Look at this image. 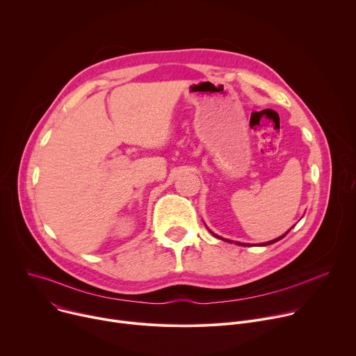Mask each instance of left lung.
Returning <instances> with one entry per match:
<instances>
[{"label": "left lung", "mask_w": 356, "mask_h": 356, "mask_svg": "<svg viewBox=\"0 0 356 356\" xmlns=\"http://www.w3.org/2000/svg\"><path fill=\"white\" fill-rule=\"evenodd\" d=\"M289 231H290V229H289ZM289 231H287V232H289ZM210 232H211V231H210ZM287 232H286V234H284V235H282V236H279V238H276V239H273V241H269V242H265V243H262V246H266V245H270V243H275V242H277V241H280V239H282V238H284V236H286V235H287ZM211 234H213V232H211ZM213 235H214V236H217V238H220V236H218V235H216V234H213ZM221 239H222V238H221ZM225 241H228V239H225ZM228 242H232V241H228ZM236 245H242V246H250V245H249V243H241V242H236Z\"/></svg>", "instance_id": "8db88e82"}]
</instances>
